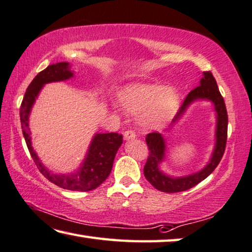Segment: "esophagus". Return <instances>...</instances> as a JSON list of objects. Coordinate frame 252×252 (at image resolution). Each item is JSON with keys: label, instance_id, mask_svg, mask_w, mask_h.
Here are the masks:
<instances>
[{"label": "esophagus", "instance_id": "1", "mask_svg": "<svg viewBox=\"0 0 252 252\" xmlns=\"http://www.w3.org/2000/svg\"><path fill=\"white\" fill-rule=\"evenodd\" d=\"M123 136H125V140H131V139H134L135 138V132L133 130H126L125 131V133H123Z\"/></svg>", "mask_w": 252, "mask_h": 252}]
</instances>
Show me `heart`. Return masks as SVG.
<instances>
[{"instance_id": "b5f03b06", "label": "heart", "mask_w": 252, "mask_h": 252, "mask_svg": "<svg viewBox=\"0 0 252 252\" xmlns=\"http://www.w3.org/2000/svg\"><path fill=\"white\" fill-rule=\"evenodd\" d=\"M118 99L126 111L143 112L141 123L149 129L165 125L180 106L177 90L161 84L134 82L126 85L118 93Z\"/></svg>"}]
</instances>
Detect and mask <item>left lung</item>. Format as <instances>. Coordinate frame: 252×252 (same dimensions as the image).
I'll use <instances>...</instances> for the list:
<instances>
[{
	"instance_id": "8db88e82",
	"label": "left lung",
	"mask_w": 252,
	"mask_h": 252,
	"mask_svg": "<svg viewBox=\"0 0 252 252\" xmlns=\"http://www.w3.org/2000/svg\"><path fill=\"white\" fill-rule=\"evenodd\" d=\"M199 99L212 101L217 114L216 143H215V149L209 163L202 171L183 177H172L166 175L159 170L158 166L159 163L165 158V140H164L162 134L158 133V132L149 133L145 138L150 152L144 165V176L155 189L164 191V193H178V191L187 190L197 185L198 183L204 181L206 177L214 172L220 162L223 152H225L228 129L227 109L222 95L219 93L217 82L210 71H204V76L200 79L199 86L189 91V94L186 95L173 122L177 121L180 117H182V114L185 112L187 107L191 102Z\"/></svg>"
}]
</instances>
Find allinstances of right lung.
Wrapping results in <instances>:
<instances>
[{
  "mask_svg": "<svg viewBox=\"0 0 252 252\" xmlns=\"http://www.w3.org/2000/svg\"><path fill=\"white\" fill-rule=\"evenodd\" d=\"M74 76L69 63L66 62L49 65L40 71L31 82L23 98L20 108L21 126L27 148L33 158L39 172L55 185L63 189L88 191L97 189L107 180L112 170L113 161L119 148L122 144V134L119 133H97L87 152L84 163L78 170L69 174H55L43 165L35 151L32 148L31 132L29 129V116L40 89L45 84L54 81H63Z\"/></svg>",
  "mask_w": 252,
  "mask_h": 252,
  "instance_id": "add662e5",
  "label": "right lung"
}]
</instances>
